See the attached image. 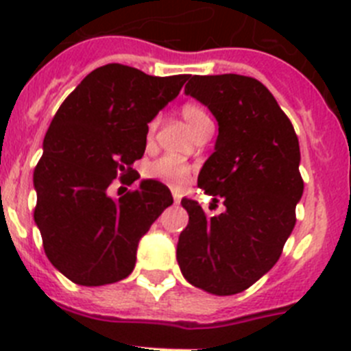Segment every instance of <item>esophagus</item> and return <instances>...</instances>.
<instances>
[{"mask_svg": "<svg viewBox=\"0 0 351 351\" xmlns=\"http://www.w3.org/2000/svg\"><path fill=\"white\" fill-rule=\"evenodd\" d=\"M171 194H173V199H175V203L178 204L180 203V199H182V192H180V189H171Z\"/></svg>", "mask_w": 351, "mask_h": 351, "instance_id": "obj_1", "label": "esophagus"}]
</instances>
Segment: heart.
I'll return each mask as SVG.
<instances>
[{
	"instance_id": "1",
	"label": "heart",
	"mask_w": 351,
	"mask_h": 351,
	"mask_svg": "<svg viewBox=\"0 0 351 351\" xmlns=\"http://www.w3.org/2000/svg\"><path fill=\"white\" fill-rule=\"evenodd\" d=\"M182 117H183V121L189 124V128L192 129L194 134H197L199 131H203V129L206 128H213V122H211L210 115H208V113L197 105L183 106ZM154 129H156V122L150 124V129H148L150 134H148V136H152ZM147 175L150 176V178H157V180H162V182L178 185V183H183L189 178V175H191V166H189L185 160L178 159V157L164 156L160 157V159L154 160L152 164H148Z\"/></svg>"
}]
</instances>
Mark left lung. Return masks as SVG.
<instances>
[{
  "instance_id": "obj_1",
  "label": "left lung",
  "mask_w": 351,
  "mask_h": 351,
  "mask_svg": "<svg viewBox=\"0 0 351 351\" xmlns=\"http://www.w3.org/2000/svg\"><path fill=\"white\" fill-rule=\"evenodd\" d=\"M185 94L219 124L197 187L213 201L222 197L226 211L206 217L197 201L183 197L189 226L178 238L176 261L191 285L232 295L276 264L292 234L304 191L299 140L273 94L255 78L189 77Z\"/></svg>"
}]
</instances>
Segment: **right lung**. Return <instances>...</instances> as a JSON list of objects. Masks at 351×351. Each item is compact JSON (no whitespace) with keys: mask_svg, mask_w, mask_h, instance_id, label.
Returning a JSON list of instances; mask_svg holds the SVG:
<instances>
[{"mask_svg":"<svg viewBox=\"0 0 351 351\" xmlns=\"http://www.w3.org/2000/svg\"><path fill=\"white\" fill-rule=\"evenodd\" d=\"M187 78L101 66L53 115L33 175L34 223L52 266L73 283L99 287L129 276L140 238L173 204L169 189L156 180H141L121 197L108 187L117 176L140 178L132 162L143 157L148 124Z\"/></svg>","mask_w":351,"mask_h":351,"instance_id":"1","label":"right lung"}]
</instances>
